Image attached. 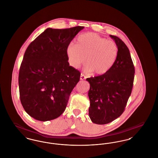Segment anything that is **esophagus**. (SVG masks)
Listing matches in <instances>:
<instances>
[{"mask_svg": "<svg viewBox=\"0 0 158 158\" xmlns=\"http://www.w3.org/2000/svg\"><path fill=\"white\" fill-rule=\"evenodd\" d=\"M85 79V76L83 74V73H81V77H80V79L81 80H84Z\"/></svg>", "mask_w": 158, "mask_h": 158, "instance_id": "34e87169", "label": "esophagus"}]
</instances>
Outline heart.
<instances>
[{
	"instance_id": "obj_1",
	"label": "heart",
	"mask_w": 158,
	"mask_h": 158,
	"mask_svg": "<svg viewBox=\"0 0 158 158\" xmlns=\"http://www.w3.org/2000/svg\"><path fill=\"white\" fill-rule=\"evenodd\" d=\"M67 54L70 64L79 68L86 60V72L102 75L113 68L118 54L117 44L98 34L88 32L79 35L76 44L71 43L67 47Z\"/></svg>"
}]
</instances>
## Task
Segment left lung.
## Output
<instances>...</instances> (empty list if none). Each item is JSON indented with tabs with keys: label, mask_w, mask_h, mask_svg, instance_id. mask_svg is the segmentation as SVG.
<instances>
[{
	"label": "left lung",
	"mask_w": 158,
	"mask_h": 158,
	"mask_svg": "<svg viewBox=\"0 0 158 158\" xmlns=\"http://www.w3.org/2000/svg\"><path fill=\"white\" fill-rule=\"evenodd\" d=\"M118 48V57L106 73L87 78L90 84L89 115L97 124H108L124 112L133 86L135 67L127 45L119 38L110 35Z\"/></svg>",
	"instance_id": "8db88e82"
}]
</instances>
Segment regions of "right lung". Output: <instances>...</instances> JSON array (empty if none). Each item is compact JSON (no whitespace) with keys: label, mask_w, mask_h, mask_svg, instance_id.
Returning <instances> with one entry per match:
<instances>
[{"label":"right lung","mask_w":158,"mask_h":158,"mask_svg":"<svg viewBox=\"0 0 158 158\" xmlns=\"http://www.w3.org/2000/svg\"><path fill=\"white\" fill-rule=\"evenodd\" d=\"M84 28H48L27 48L19 73L20 100L27 113L41 121L62 114L81 73L69 66L67 47Z\"/></svg>","instance_id":"1"}]
</instances>
